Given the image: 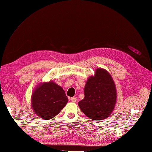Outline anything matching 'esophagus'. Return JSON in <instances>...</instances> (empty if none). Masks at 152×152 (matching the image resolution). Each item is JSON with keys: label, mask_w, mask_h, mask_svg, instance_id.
Masks as SVG:
<instances>
[{"label": "esophagus", "mask_w": 152, "mask_h": 152, "mask_svg": "<svg viewBox=\"0 0 152 152\" xmlns=\"http://www.w3.org/2000/svg\"><path fill=\"white\" fill-rule=\"evenodd\" d=\"M70 99H71L72 102H73V103H75L77 102V98L75 97H72V98H70Z\"/></svg>", "instance_id": "esophagus-1"}]
</instances>
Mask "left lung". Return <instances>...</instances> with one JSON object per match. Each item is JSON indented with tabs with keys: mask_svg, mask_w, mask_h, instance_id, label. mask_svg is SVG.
<instances>
[{
	"mask_svg": "<svg viewBox=\"0 0 152 152\" xmlns=\"http://www.w3.org/2000/svg\"><path fill=\"white\" fill-rule=\"evenodd\" d=\"M117 89L110 73L96 68L94 75L89 77L84 87V98L78 103L86 115L94 121L108 118L115 107Z\"/></svg>",
	"mask_w": 152,
	"mask_h": 152,
	"instance_id": "left-lung-1",
	"label": "left lung"
}]
</instances>
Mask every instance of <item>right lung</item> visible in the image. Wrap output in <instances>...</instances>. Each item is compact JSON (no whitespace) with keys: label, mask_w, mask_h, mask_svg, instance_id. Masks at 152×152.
Masks as SVG:
<instances>
[{"label":"right lung","mask_w":152,"mask_h":152,"mask_svg":"<svg viewBox=\"0 0 152 152\" xmlns=\"http://www.w3.org/2000/svg\"><path fill=\"white\" fill-rule=\"evenodd\" d=\"M68 101L65 92L53 81L40 82L32 92L31 105L35 114L44 120L54 117Z\"/></svg>","instance_id":"obj_1"}]
</instances>
